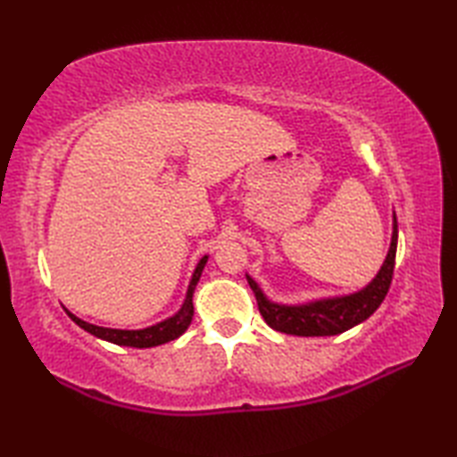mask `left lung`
<instances>
[{
    "label": "left lung",
    "mask_w": 457,
    "mask_h": 457,
    "mask_svg": "<svg viewBox=\"0 0 457 457\" xmlns=\"http://www.w3.org/2000/svg\"><path fill=\"white\" fill-rule=\"evenodd\" d=\"M396 239H399V229H396V216L393 212L391 245L389 251H386L381 269H378L371 283L349 295L312 298L298 304H283L270 300L263 293V288L259 287L257 280L251 275H245L257 298L261 316L277 332L303 337L337 336L361 324L363 320H367L381 306L386 293H389L395 269Z\"/></svg>",
    "instance_id": "1"
}]
</instances>
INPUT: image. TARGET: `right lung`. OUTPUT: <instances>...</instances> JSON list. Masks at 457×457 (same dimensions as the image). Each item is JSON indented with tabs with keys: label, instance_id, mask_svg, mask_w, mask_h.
I'll use <instances>...</instances> for the list:
<instances>
[{
	"label": "right lung",
	"instance_id": "add662e5",
	"mask_svg": "<svg viewBox=\"0 0 457 457\" xmlns=\"http://www.w3.org/2000/svg\"><path fill=\"white\" fill-rule=\"evenodd\" d=\"M208 263V255H204L196 269H194V273L190 277V283L187 288V296H184V303L182 306L174 312L172 316L161 320V322L147 326V328H139V329H121V328H105V326H96L86 322V320L74 316L72 312L66 314L72 318V322L79 324L86 332L104 339V342H110L115 345H128V347H154V345H161V344H167L172 342V339L180 337L184 332H187L190 322H192V316H194V304H192V296H194V288H196L198 280L202 277V270Z\"/></svg>",
	"mask_w": 457,
	"mask_h": 457
}]
</instances>
